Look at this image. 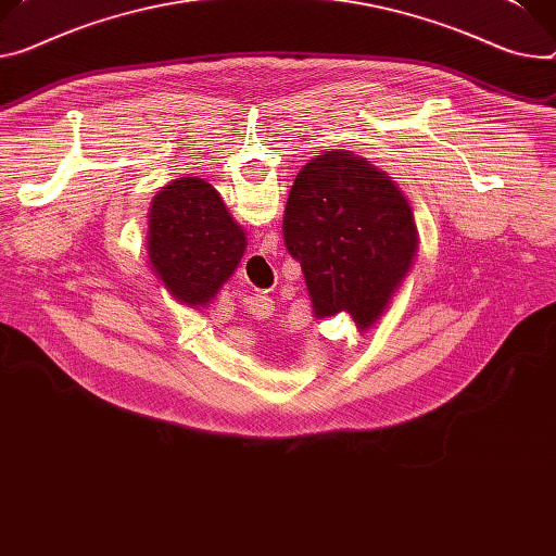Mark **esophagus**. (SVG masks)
Wrapping results in <instances>:
<instances>
[{
    "mask_svg": "<svg viewBox=\"0 0 556 556\" xmlns=\"http://www.w3.org/2000/svg\"><path fill=\"white\" fill-rule=\"evenodd\" d=\"M275 311V301L266 294H255L250 301H248V313H252L260 319H268Z\"/></svg>",
    "mask_w": 556,
    "mask_h": 556,
    "instance_id": "obj_1",
    "label": "esophagus"
}]
</instances>
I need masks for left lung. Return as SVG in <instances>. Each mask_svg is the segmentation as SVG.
<instances>
[{"mask_svg": "<svg viewBox=\"0 0 556 556\" xmlns=\"http://www.w3.org/2000/svg\"><path fill=\"white\" fill-rule=\"evenodd\" d=\"M283 241L304 270L315 315L343 311L366 330L410 270L417 226L383 173L362 157L326 153L290 188Z\"/></svg>", "mask_w": 556, "mask_h": 556, "instance_id": "1", "label": "left lung"}]
</instances>
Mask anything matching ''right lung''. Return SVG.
I'll list each match as a JSON object with an SVG mask.
<instances>
[{"instance_id":"add662e5","label":"right lung","mask_w":556,"mask_h":556,"mask_svg":"<svg viewBox=\"0 0 556 556\" xmlns=\"http://www.w3.org/2000/svg\"><path fill=\"white\" fill-rule=\"evenodd\" d=\"M148 228L155 273L188 306L208 304L245 250L219 192L197 177H181L155 197Z\"/></svg>"}]
</instances>
